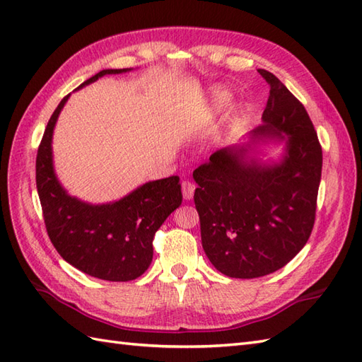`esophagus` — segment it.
I'll list each match as a JSON object with an SVG mask.
<instances>
[{
    "mask_svg": "<svg viewBox=\"0 0 362 362\" xmlns=\"http://www.w3.org/2000/svg\"><path fill=\"white\" fill-rule=\"evenodd\" d=\"M181 189H182L184 199H186V202H190V199L194 198V194H195V184L192 181H182Z\"/></svg>",
    "mask_w": 362,
    "mask_h": 362,
    "instance_id": "1",
    "label": "esophagus"
}]
</instances>
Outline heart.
I'll use <instances>...</instances> for the list:
<instances>
[{
	"label": "heart",
	"mask_w": 362,
	"mask_h": 362,
	"mask_svg": "<svg viewBox=\"0 0 362 362\" xmlns=\"http://www.w3.org/2000/svg\"><path fill=\"white\" fill-rule=\"evenodd\" d=\"M229 100V94L226 91H216L214 94V108H220L223 105H226Z\"/></svg>",
	"instance_id": "b5f03b06"
}]
</instances>
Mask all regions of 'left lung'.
I'll list each match as a JSON object with an SVG mask.
<instances>
[{
    "label": "left lung",
    "mask_w": 362,
    "mask_h": 362,
    "mask_svg": "<svg viewBox=\"0 0 362 362\" xmlns=\"http://www.w3.org/2000/svg\"><path fill=\"white\" fill-rule=\"evenodd\" d=\"M269 83L263 124L242 146L224 147L194 172L203 249L221 274L255 279L293 260L308 242L316 216L322 148L307 110L290 90ZM284 141L279 163L250 156L260 141Z\"/></svg>",
    "instance_id": "1"
}]
</instances>
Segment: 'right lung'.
<instances>
[{
  "label": "right lung",
  "mask_w": 362,
  "mask_h": 362,
  "mask_svg": "<svg viewBox=\"0 0 362 362\" xmlns=\"http://www.w3.org/2000/svg\"><path fill=\"white\" fill-rule=\"evenodd\" d=\"M132 71L103 69L78 88L107 74ZM77 88V90H78ZM69 94L55 108L38 147L35 175L47 235L72 267L110 282L134 280L153 259V237L160 224L182 202L178 176L148 181L124 198L91 204L63 189L52 163V133Z\"/></svg>",
  "instance_id": "add662e5"
}]
</instances>
